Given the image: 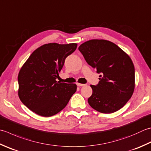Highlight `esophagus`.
Segmentation results:
<instances>
[{
  "mask_svg": "<svg viewBox=\"0 0 151 151\" xmlns=\"http://www.w3.org/2000/svg\"><path fill=\"white\" fill-rule=\"evenodd\" d=\"M76 84H77L78 86H86V84H81V83H77Z\"/></svg>",
  "mask_w": 151,
  "mask_h": 151,
  "instance_id": "34e87169",
  "label": "esophagus"
}]
</instances>
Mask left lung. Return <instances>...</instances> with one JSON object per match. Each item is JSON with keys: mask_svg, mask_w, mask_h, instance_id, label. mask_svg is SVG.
I'll return each instance as SVG.
<instances>
[{"mask_svg": "<svg viewBox=\"0 0 151 151\" xmlns=\"http://www.w3.org/2000/svg\"><path fill=\"white\" fill-rule=\"evenodd\" d=\"M88 65L100 73L99 82L91 85L92 95L88 99L93 109L113 113L125 105L135 88V69L129 56L113 42L93 39L78 47Z\"/></svg>", "mask_w": 151, "mask_h": 151, "instance_id": "8db88e82", "label": "left lung"}]
</instances>
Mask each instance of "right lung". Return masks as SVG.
<instances>
[{
	"mask_svg": "<svg viewBox=\"0 0 151 151\" xmlns=\"http://www.w3.org/2000/svg\"><path fill=\"white\" fill-rule=\"evenodd\" d=\"M77 44L49 43L32 53L18 74V96L27 107L42 116L55 115L66 107L76 91L75 84L56 81L68 55Z\"/></svg>",
	"mask_w": 151,
	"mask_h": 151,
	"instance_id": "1",
	"label": "right lung"
}]
</instances>
